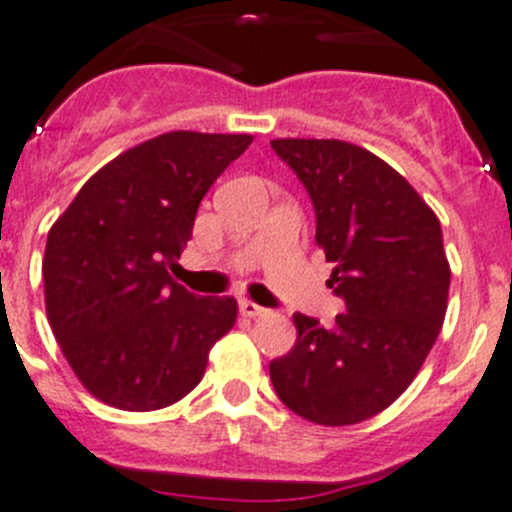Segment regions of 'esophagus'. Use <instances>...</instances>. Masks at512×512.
Wrapping results in <instances>:
<instances>
[{
    "label": "esophagus",
    "mask_w": 512,
    "mask_h": 512,
    "mask_svg": "<svg viewBox=\"0 0 512 512\" xmlns=\"http://www.w3.org/2000/svg\"><path fill=\"white\" fill-rule=\"evenodd\" d=\"M240 312H242V315H247V317L267 315L265 307H260L257 302H252V300H240Z\"/></svg>",
    "instance_id": "esophagus-1"
}]
</instances>
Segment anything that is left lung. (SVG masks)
Returning a JSON list of instances; mask_svg holds the SVG:
<instances>
[{
	"label": "left lung",
	"instance_id": "1",
	"mask_svg": "<svg viewBox=\"0 0 512 512\" xmlns=\"http://www.w3.org/2000/svg\"><path fill=\"white\" fill-rule=\"evenodd\" d=\"M315 207V240L345 302L332 325L295 312L297 340L270 362L275 393L317 425H355L405 393L448 310L435 212L403 175L340 140H275Z\"/></svg>",
	"mask_w": 512,
	"mask_h": 512
}]
</instances>
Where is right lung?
<instances>
[{
  "label": "right lung",
  "mask_w": 512,
  "mask_h": 512,
  "mask_svg": "<svg viewBox=\"0 0 512 512\" xmlns=\"http://www.w3.org/2000/svg\"><path fill=\"white\" fill-rule=\"evenodd\" d=\"M250 135L167 132L84 182L44 250L49 325L84 388L119 410L185 398L212 345L235 325L232 297H200L170 277L212 182Z\"/></svg>",
  "instance_id": "1"
}]
</instances>
